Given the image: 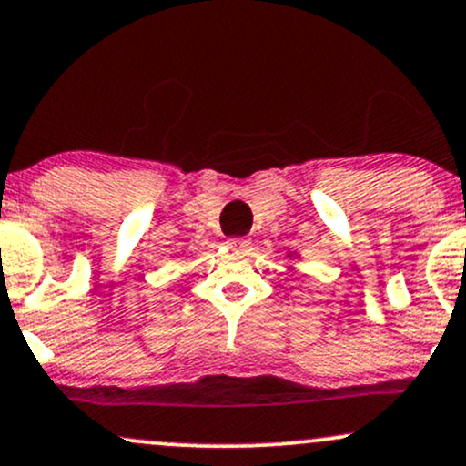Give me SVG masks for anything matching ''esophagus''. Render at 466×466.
I'll return each mask as SVG.
<instances>
[{
	"instance_id": "1",
	"label": "esophagus",
	"mask_w": 466,
	"mask_h": 466,
	"mask_svg": "<svg viewBox=\"0 0 466 466\" xmlns=\"http://www.w3.org/2000/svg\"><path fill=\"white\" fill-rule=\"evenodd\" d=\"M228 245L234 249H245V248H249V238L248 237H234L228 240Z\"/></svg>"
}]
</instances>
